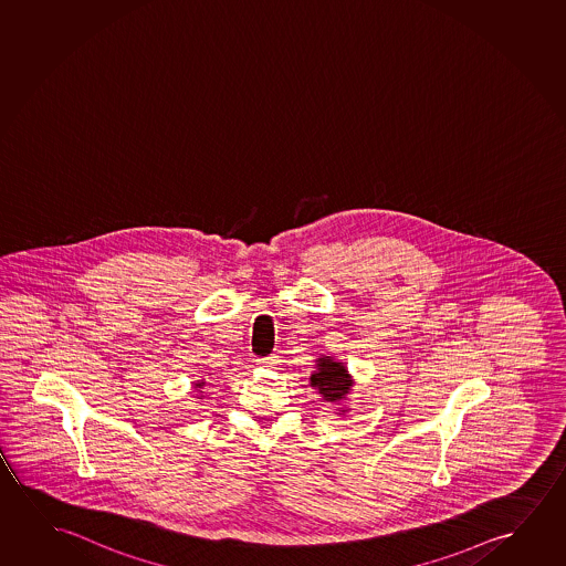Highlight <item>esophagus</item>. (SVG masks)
<instances>
[{
  "label": "esophagus",
  "mask_w": 566,
  "mask_h": 566,
  "mask_svg": "<svg viewBox=\"0 0 566 566\" xmlns=\"http://www.w3.org/2000/svg\"><path fill=\"white\" fill-rule=\"evenodd\" d=\"M276 363H279V360H276V357L259 358V365L266 366V368H274V366H276Z\"/></svg>",
  "instance_id": "esophagus-1"
}]
</instances>
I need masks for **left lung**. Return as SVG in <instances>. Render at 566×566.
I'll use <instances>...</instances> for the list:
<instances>
[{
    "instance_id": "8db88e82",
    "label": "left lung",
    "mask_w": 566,
    "mask_h": 566,
    "mask_svg": "<svg viewBox=\"0 0 566 566\" xmlns=\"http://www.w3.org/2000/svg\"><path fill=\"white\" fill-rule=\"evenodd\" d=\"M315 366L314 375L310 376V384L322 394V398L331 403L345 400L348 390L353 386L350 375L343 363H337L333 357H319ZM345 413V409H340Z\"/></svg>"
}]
</instances>
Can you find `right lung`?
<instances>
[{
    "label": "right lung",
    "mask_w": 566,
    "mask_h": 566,
    "mask_svg": "<svg viewBox=\"0 0 566 566\" xmlns=\"http://www.w3.org/2000/svg\"><path fill=\"white\" fill-rule=\"evenodd\" d=\"M203 386H206V382L201 380V382H196V386H193V388H203Z\"/></svg>",
    "instance_id": "obj_1"
}]
</instances>
